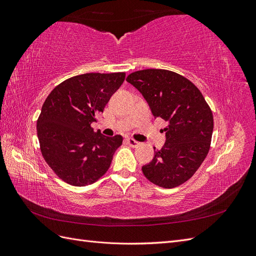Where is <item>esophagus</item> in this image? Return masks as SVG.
Returning a JSON list of instances; mask_svg holds the SVG:
<instances>
[{
	"label": "esophagus",
	"instance_id": "esophagus-1",
	"mask_svg": "<svg viewBox=\"0 0 256 256\" xmlns=\"http://www.w3.org/2000/svg\"><path fill=\"white\" fill-rule=\"evenodd\" d=\"M127 143H128V145L131 146V147H138V145H140V142H138V141L134 140V138H128Z\"/></svg>",
	"mask_w": 256,
	"mask_h": 256
}]
</instances>
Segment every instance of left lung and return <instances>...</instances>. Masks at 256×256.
I'll use <instances>...</instances> for the list:
<instances>
[{
    "mask_svg": "<svg viewBox=\"0 0 256 256\" xmlns=\"http://www.w3.org/2000/svg\"><path fill=\"white\" fill-rule=\"evenodd\" d=\"M126 80L143 95L154 118L168 122L162 130L164 146L142 166L143 174L159 187H178L198 171L210 148V108L190 80L166 69L134 72Z\"/></svg>",
    "mask_w": 256,
    "mask_h": 256,
    "instance_id": "1",
    "label": "left lung"
}]
</instances>
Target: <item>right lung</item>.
Listing matches in <instances>:
<instances>
[{"instance_id": "right-lung-1", "label": "right lung", "mask_w": 256, "mask_h": 256, "mask_svg": "<svg viewBox=\"0 0 256 256\" xmlns=\"http://www.w3.org/2000/svg\"><path fill=\"white\" fill-rule=\"evenodd\" d=\"M125 76V72L76 76L54 88L44 100L37 136L46 162L62 180L83 187L109 170L122 136H104L90 125Z\"/></svg>"}]
</instances>
